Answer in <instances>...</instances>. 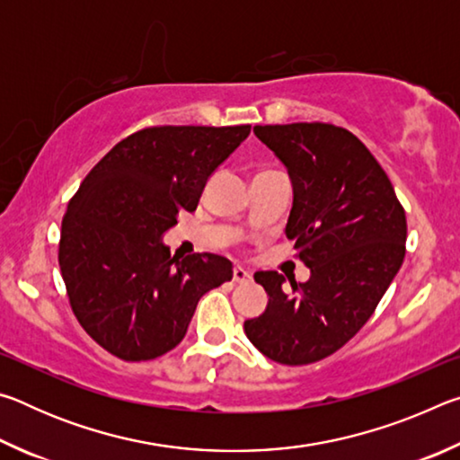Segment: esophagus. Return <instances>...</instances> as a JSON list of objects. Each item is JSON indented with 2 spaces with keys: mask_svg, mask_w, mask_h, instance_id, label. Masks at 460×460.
Instances as JSON below:
<instances>
[{
  "mask_svg": "<svg viewBox=\"0 0 460 460\" xmlns=\"http://www.w3.org/2000/svg\"><path fill=\"white\" fill-rule=\"evenodd\" d=\"M233 279H235L237 284H247L249 279H252V274H249L247 270L235 266V268H233Z\"/></svg>",
  "mask_w": 460,
  "mask_h": 460,
  "instance_id": "obj_1",
  "label": "esophagus"
}]
</instances>
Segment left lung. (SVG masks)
Segmentation results:
<instances>
[{
	"mask_svg": "<svg viewBox=\"0 0 460 460\" xmlns=\"http://www.w3.org/2000/svg\"><path fill=\"white\" fill-rule=\"evenodd\" d=\"M284 162L294 189L286 225L310 279L258 271L266 313L245 321L247 339L271 361L308 365L345 345L377 308L406 255V211L385 170L359 137L332 123L255 126Z\"/></svg>",
	"mask_w": 460,
	"mask_h": 460,
	"instance_id": "1",
	"label": "left lung"
}]
</instances>
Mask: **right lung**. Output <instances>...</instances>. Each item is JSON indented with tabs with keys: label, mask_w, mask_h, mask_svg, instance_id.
I'll use <instances>...</instances> for the list:
<instances>
[{
	"label": "right lung",
	"mask_w": 460,
	"mask_h": 460,
	"mask_svg": "<svg viewBox=\"0 0 460 460\" xmlns=\"http://www.w3.org/2000/svg\"><path fill=\"white\" fill-rule=\"evenodd\" d=\"M252 126H154L115 144L62 217L58 266L89 337L123 361H150L184 339L200 296L229 282L215 253L170 255L160 243L194 211L208 176Z\"/></svg>",
	"instance_id": "1"
}]
</instances>
